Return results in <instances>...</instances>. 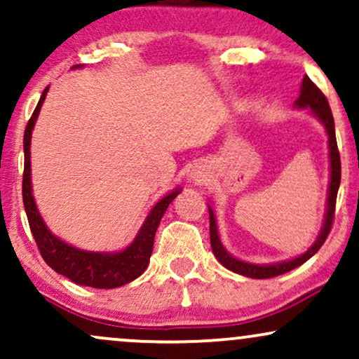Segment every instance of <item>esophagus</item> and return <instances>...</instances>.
I'll use <instances>...</instances> for the list:
<instances>
[{
  "mask_svg": "<svg viewBox=\"0 0 359 359\" xmlns=\"http://www.w3.org/2000/svg\"><path fill=\"white\" fill-rule=\"evenodd\" d=\"M192 180L196 184H201V182H204V175L201 174V172H194L192 174Z\"/></svg>",
  "mask_w": 359,
  "mask_h": 359,
  "instance_id": "obj_1",
  "label": "esophagus"
}]
</instances>
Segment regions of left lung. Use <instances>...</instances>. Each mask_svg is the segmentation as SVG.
Returning <instances> with one entry per match:
<instances>
[{"label":"left lung","instance_id":"left-lung-1","mask_svg":"<svg viewBox=\"0 0 359 359\" xmlns=\"http://www.w3.org/2000/svg\"><path fill=\"white\" fill-rule=\"evenodd\" d=\"M295 108L311 109L312 114L323 123V126L325 128V133H327L329 162H331V180H329L327 208H325L323 229H320L319 236H317L314 245H312L306 253L300 255V257H295L292 259H283V262H278V263H270V265H257V263H248V262H243V259L234 258L233 255H229L228 251H226V248L222 246V243L219 240V234H217L216 216H214L211 205H209V233H211V246H212L214 257L219 259L222 266H226L228 270L234 271V273L243 275V277L271 278L297 269V266L302 265V263H306L309 258L314 257L317 251H319L320 246L324 245L329 231H331L332 219H334L337 189H339V184H341V158H339V150H337V143H336L334 118H332L331 108H329V102L325 100V96L307 76H304L302 79L300 96L297 97V101H295Z\"/></svg>","mask_w":359,"mask_h":359}]
</instances>
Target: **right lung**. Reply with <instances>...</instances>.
<instances>
[{
  "label": "right lung",
  "instance_id": "1",
  "mask_svg": "<svg viewBox=\"0 0 359 359\" xmlns=\"http://www.w3.org/2000/svg\"><path fill=\"white\" fill-rule=\"evenodd\" d=\"M82 65H74L72 69H81ZM48 88H45L40 97L39 104L32 114L30 121L25 128L23 150H25V170H23V204L27 212L28 224H30L32 234H34L40 255L50 269L57 273L64 275L72 280L77 285L93 287V288H116L125 283L133 282L150 263L151 251H154V240L160 219L165 214L168 204L179 196L182 189L168 192L156 203L151 211L148 212L147 219L143 221L142 228L130 246L121 251H88L79 250L69 243L57 238L50 229L47 228L39 209H36L34 191H32V163H30V143L32 131H34L35 121L39 118L40 108H42Z\"/></svg>",
  "mask_w": 359,
  "mask_h": 359
}]
</instances>
